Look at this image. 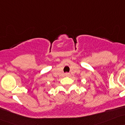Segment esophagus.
<instances>
[{
	"mask_svg": "<svg viewBox=\"0 0 125 125\" xmlns=\"http://www.w3.org/2000/svg\"><path fill=\"white\" fill-rule=\"evenodd\" d=\"M65 76H69V73H65Z\"/></svg>",
	"mask_w": 125,
	"mask_h": 125,
	"instance_id": "1",
	"label": "esophagus"
}]
</instances>
